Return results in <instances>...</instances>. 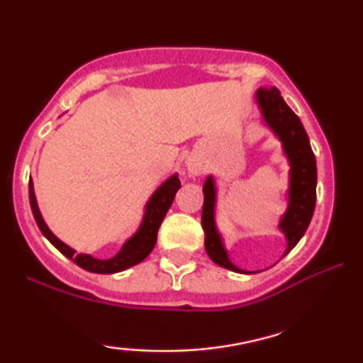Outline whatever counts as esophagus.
<instances>
[{"label":"esophagus","instance_id":"obj_1","mask_svg":"<svg viewBox=\"0 0 363 363\" xmlns=\"http://www.w3.org/2000/svg\"><path fill=\"white\" fill-rule=\"evenodd\" d=\"M188 170H190V173H193V175H200L201 168L200 165H196V163H190V165H188Z\"/></svg>","mask_w":363,"mask_h":363}]
</instances>
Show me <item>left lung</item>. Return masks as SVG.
Listing matches in <instances>:
<instances>
[{
    "label": "left lung",
    "instance_id": "8db88e82",
    "mask_svg": "<svg viewBox=\"0 0 363 363\" xmlns=\"http://www.w3.org/2000/svg\"><path fill=\"white\" fill-rule=\"evenodd\" d=\"M256 101L267 125L276 132L284 147V152L291 163V186H289V206L282 216L279 228L284 231L287 247L284 256L294 247L309 226L315 208V185L317 167L315 157L312 152L309 137L299 117L291 111L289 106L281 97L276 87H261L256 92ZM203 211L201 226L205 231V250L211 261L226 269L242 272L228 259L223 247L221 238L215 226V182L211 177L206 178L203 185Z\"/></svg>",
    "mask_w": 363,
    "mask_h": 363
}]
</instances>
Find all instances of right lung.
Masks as SVG:
<instances>
[{"mask_svg": "<svg viewBox=\"0 0 363 363\" xmlns=\"http://www.w3.org/2000/svg\"><path fill=\"white\" fill-rule=\"evenodd\" d=\"M180 186L182 183L178 180V177L173 175L168 178V180L163 183L155 193H153V196L150 198V201H148L147 205L145 216H143V221L140 228H138V231L125 242V245L122 246V250L118 251L116 256L111 257V259H96V257L89 255H76V251L71 250L67 245H64L62 241H59L57 238L52 235L51 230L46 226L41 213L38 210V203L33 191L31 180H29V203H31L33 216L38 223L39 230H41L43 235L51 241V245L56 246L64 256L69 257V259H72L79 267H82V269H86L89 272H97V274H112V272L123 271L127 269V267L138 264V262H142L148 255H150L153 246H155L157 242L158 228H160L167 211L170 210L173 198H175V193L178 191V188Z\"/></svg>", "mask_w": 363, "mask_h": 363, "instance_id": "right-lung-1", "label": "right lung"}]
</instances>
